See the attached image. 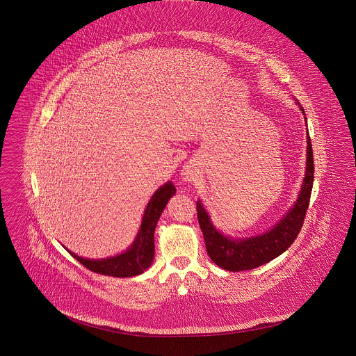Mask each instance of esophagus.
<instances>
[{
  "mask_svg": "<svg viewBox=\"0 0 356 356\" xmlns=\"http://www.w3.org/2000/svg\"><path fill=\"white\" fill-rule=\"evenodd\" d=\"M183 177H184V180H186V181L192 180V179L195 177V170H193V168H192V167H186V168H184Z\"/></svg>",
  "mask_w": 356,
  "mask_h": 356,
  "instance_id": "esophagus-1",
  "label": "esophagus"
}]
</instances>
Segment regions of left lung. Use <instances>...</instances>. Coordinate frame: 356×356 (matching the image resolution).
I'll list each match as a JSON object with an SVG mask.
<instances>
[{
  "instance_id": "obj_1",
  "label": "left lung",
  "mask_w": 356,
  "mask_h": 356,
  "mask_svg": "<svg viewBox=\"0 0 356 356\" xmlns=\"http://www.w3.org/2000/svg\"><path fill=\"white\" fill-rule=\"evenodd\" d=\"M305 113V109L300 108ZM314 154L309 135L307 136V167L300 195L287 215L272 229L257 236L234 240L221 235L212 225L203 204L197 202V219L203 231L205 248L211 260L227 271L254 270L283 254L299 235L309 205L314 184Z\"/></svg>"
}]
</instances>
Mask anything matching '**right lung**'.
<instances>
[{"instance_id":"right-lung-1","label":"right lung","mask_w":356,"mask_h":356,"mask_svg":"<svg viewBox=\"0 0 356 356\" xmlns=\"http://www.w3.org/2000/svg\"><path fill=\"white\" fill-rule=\"evenodd\" d=\"M176 193V188L172 183H167L161 188H159L147 205L143 222L136 237L134 245L122 254L102 259V260H90L84 259L77 254L70 252L77 261H80L85 268L92 272L106 275V276H116V277H129L136 276L149 268L152 264L153 254H154V228L160 219L161 212L164 211L165 205L170 197Z\"/></svg>"}]
</instances>
